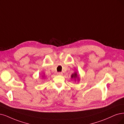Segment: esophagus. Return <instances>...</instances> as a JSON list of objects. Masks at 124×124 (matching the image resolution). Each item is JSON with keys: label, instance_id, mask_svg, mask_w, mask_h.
<instances>
[{"label": "esophagus", "instance_id": "34e87169", "mask_svg": "<svg viewBox=\"0 0 124 124\" xmlns=\"http://www.w3.org/2000/svg\"><path fill=\"white\" fill-rule=\"evenodd\" d=\"M57 75L59 76H62L63 75V73L62 72H59L57 73Z\"/></svg>", "mask_w": 124, "mask_h": 124}]
</instances>
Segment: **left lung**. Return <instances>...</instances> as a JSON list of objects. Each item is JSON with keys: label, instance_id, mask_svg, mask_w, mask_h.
Returning <instances> with one entry per match:
<instances>
[{"label": "left lung", "instance_id": "8db88e82", "mask_svg": "<svg viewBox=\"0 0 124 124\" xmlns=\"http://www.w3.org/2000/svg\"><path fill=\"white\" fill-rule=\"evenodd\" d=\"M77 74H76V72L74 74H72V76H71V78H77Z\"/></svg>", "mask_w": 124, "mask_h": 124}]
</instances>
